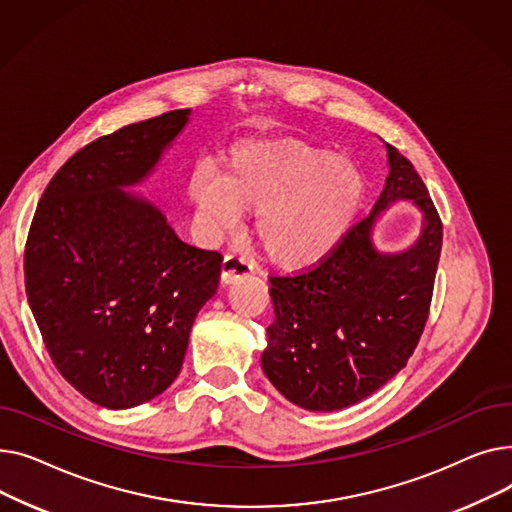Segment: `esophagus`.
<instances>
[{"mask_svg":"<svg viewBox=\"0 0 512 512\" xmlns=\"http://www.w3.org/2000/svg\"><path fill=\"white\" fill-rule=\"evenodd\" d=\"M251 272H253V267L245 259L236 257V255H226L224 261H222L220 280H222V284L228 286V284H234L240 278H247Z\"/></svg>","mask_w":512,"mask_h":512,"instance_id":"1","label":"esophagus"}]
</instances>
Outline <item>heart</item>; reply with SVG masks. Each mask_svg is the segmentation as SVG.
Instances as JSON below:
<instances>
[{
  "mask_svg": "<svg viewBox=\"0 0 512 512\" xmlns=\"http://www.w3.org/2000/svg\"><path fill=\"white\" fill-rule=\"evenodd\" d=\"M363 195L365 180L351 159L294 139L240 143L218 180L199 176L191 188L215 230H232L240 209L257 211L255 234L286 270L324 261L351 230Z\"/></svg>",
  "mask_w": 512,
  "mask_h": 512,
  "instance_id": "obj_1",
  "label": "heart"
}]
</instances>
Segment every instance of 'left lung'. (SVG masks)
I'll list each match as a JSON object with an SVG mask.
<instances>
[{"label":"left lung","instance_id":"obj_1","mask_svg":"<svg viewBox=\"0 0 512 512\" xmlns=\"http://www.w3.org/2000/svg\"><path fill=\"white\" fill-rule=\"evenodd\" d=\"M388 176L369 218L315 270L272 278L274 324L261 367L274 388L307 411L357 405L407 365L425 328L442 251V222L411 161L386 143ZM409 200L422 232L402 252H382L372 232L383 211Z\"/></svg>","mask_w":512,"mask_h":512}]
</instances>
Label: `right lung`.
<instances>
[{
	"label": "right lung",
	"instance_id": "right-lung-1",
	"mask_svg": "<svg viewBox=\"0 0 512 512\" xmlns=\"http://www.w3.org/2000/svg\"><path fill=\"white\" fill-rule=\"evenodd\" d=\"M191 120L176 110L74 153L37 205L24 286L47 353L85 398L132 409L182 369L193 321L218 290L222 255L186 245L143 184Z\"/></svg>",
	"mask_w": 512,
	"mask_h": 512
}]
</instances>
